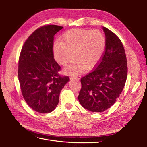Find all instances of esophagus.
<instances>
[{
    "label": "esophagus",
    "mask_w": 147,
    "mask_h": 147,
    "mask_svg": "<svg viewBox=\"0 0 147 147\" xmlns=\"http://www.w3.org/2000/svg\"><path fill=\"white\" fill-rule=\"evenodd\" d=\"M72 78H73V79H76V80H80V78H81V77L80 76V75H77V76L72 77Z\"/></svg>",
    "instance_id": "1"
}]
</instances>
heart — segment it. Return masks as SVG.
<instances>
[{
    "mask_svg": "<svg viewBox=\"0 0 147 147\" xmlns=\"http://www.w3.org/2000/svg\"><path fill=\"white\" fill-rule=\"evenodd\" d=\"M61 42L53 46V55L57 63L66 66L72 61L74 56L75 58L65 70L67 74H77L84 69H94L104 54L105 38L97 30L70 29L62 35Z\"/></svg>",
    "mask_w": 147,
    "mask_h": 147,
    "instance_id": "b5f03b06",
    "label": "heart"
}]
</instances>
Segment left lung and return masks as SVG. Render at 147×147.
<instances>
[{
    "label": "left lung",
    "mask_w": 147,
    "mask_h": 147,
    "mask_svg": "<svg viewBox=\"0 0 147 147\" xmlns=\"http://www.w3.org/2000/svg\"><path fill=\"white\" fill-rule=\"evenodd\" d=\"M105 35L104 54L94 70L81 78L80 104L91 112H103L117 101L125 85L127 65L122 42L112 31L102 27Z\"/></svg>",
    "instance_id": "obj_1"
}]
</instances>
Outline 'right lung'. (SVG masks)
I'll return each instance as SVG.
<instances>
[{
  "instance_id": "add662e5",
  "label": "right lung",
  "mask_w": 147,
  "mask_h": 147,
  "mask_svg": "<svg viewBox=\"0 0 147 147\" xmlns=\"http://www.w3.org/2000/svg\"><path fill=\"white\" fill-rule=\"evenodd\" d=\"M63 27L47 25L35 30L24 43L18 63V78L25 101L41 113L54 110L61 90L69 82L57 74L60 66L54 59L53 40Z\"/></svg>"
}]
</instances>
